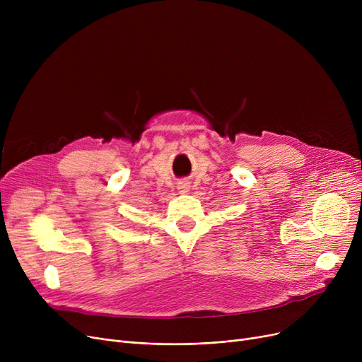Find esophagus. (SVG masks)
I'll list each match as a JSON object with an SVG mask.
<instances>
[{
    "label": "esophagus",
    "mask_w": 362,
    "mask_h": 362,
    "mask_svg": "<svg viewBox=\"0 0 362 362\" xmlns=\"http://www.w3.org/2000/svg\"><path fill=\"white\" fill-rule=\"evenodd\" d=\"M179 189H180V192H186V191H187V186H186V185H182Z\"/></svg>",
    "instance_id": "1"
}]
</instances>
